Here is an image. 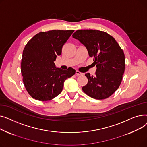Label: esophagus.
<instances>
[{
	"instance_id": "esophagus-1",
	"label": "esophagus",
	"mask_w": 147,
	"mask_h": 147,
	"mask_svg": "<svg viewBox=\"0 0 147 147\" xmlns=\"http://www.w3.org/2000/svg\"><path fill=\"white\" fill-rule=\"evenodd\" d=\"M76 76H79L83 75V73H82L80 72L79 71H78V70H77V71H76Z\"/></svg>"
}]
</instances>
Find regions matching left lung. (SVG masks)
Listing matches in <instances>:
<instances>
[{
  "label": "left lung",
  "mask_w": 147,
  "mask_h": 147,
  "mask_svg": "<svg viewBox=\"0 0 147 147\" xmlns=\"http://www.w3.org/2000/svg\"><path fill=\"white\" fill-rule=\"evenodd\" d=\"M73 37L86 46L96 67L94 76L86 73L88 82L82 88L90 97L104 99L110 97L120 86L125 68V57L122 49L108 33L96 30H79Z\"/></svg>",
  "instance_id": "8db88e82"
}]
</instances>
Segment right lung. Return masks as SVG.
I'll return each instance as SVG.
<instances>
[{"instance_id":"add662e5","label":"right lung","mask_w":147,"mask_h":147,"mask_svg":"<svg viewBox=\"0 0 147 147\" xmlns=\"http://www.w3.org/2000/svg\"><path fill=\"white\" fill-rule=\"evenodd\" d=\"M74 30H51L37 33L22 52L21 74L28 94L41 101H50L63 90L65 80L76 70L56 68L54 61Z\"/></svg>"}]
</instances>
